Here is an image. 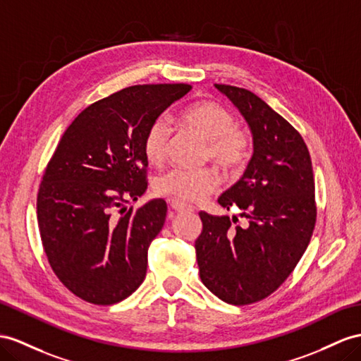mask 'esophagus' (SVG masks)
I'll return each instance as SVG.
<instances>
[{
  "instance_id": "34e87169",
  "label": "esophagus",
  "mask_w": 361,
  "mask_h": 361,
  "mask_svg": "<svg viewBox=\"0 0 361 361\" xmlns=\"http://www.w3.org/2000/svg\"><path fill=\"white\" fill-rule=\"evenodd\" d=\"M169 206H171V209L175 210V212H192V210H193L190 206L184 204V202H181V201H178V200H171V201H169Z\"/></svg>"
}]
</instances>
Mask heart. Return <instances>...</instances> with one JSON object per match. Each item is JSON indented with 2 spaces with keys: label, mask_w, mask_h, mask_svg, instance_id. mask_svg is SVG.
Masks as SVG:
<instances>
[{
  "label": "heart",
  "mask_w": 361,
  "mask_h": 361,
  "mask_svg": "<svg viewBox=\"0 0 361 361\" xmlns=\"http://www.w3.org/2000/svg\"><path fill=\"white\" fill-rule=\"evenodd\" d=\"M181 122L207 142L206 157L228 173H239L250 161L252 137L238 128L233 114L218 102H197L183 111ZM171 126L164 117L155 118L143 137V154L154 166H160L168 154ZM221 177L216 169L173 168L160 173L154 181L159 195L195 202L218 189Z\"/></svg>",
  "instance_id": "obj_1"
}]
</instances>
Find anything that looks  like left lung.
<instances>
[{"label": "left lung", "instance_id": "left-lung-1", "mask_svg": "<svg viewBox=\"0 0 361 361\" xmlns=\"http://www.w3.org/2000/svg\"><path fill=\"white\" fill-rule=\"evenodd\" d=\"M241 111L253 134L255 152L244 177L219 197L239 207L248 226L200 212L195 241L202 283L221 300L250 305L269 298L300 261L316 226L314 175L298 129L255 92L216 84Z\"/></svg>", "mask_w": 361, "mask_h": 361}]
</instances>
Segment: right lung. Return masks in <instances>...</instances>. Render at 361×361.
<instances>
[{"label":"right lung","instance_id":"1","mask_svg":"<svg viewBox=\"0 0 361 361\" xmlns=\"http://www.w3.org/2000/svg\"><path fill=\"white\" fill-rule=\"evenodd\" d=\"M192 87L134 85L73 120L39 184L36 210L45 256L82 300L122 302L142 285L147 248L164 224V200L134 210L147 188L146 129Z\"/></svg>","mask_w":361,"mask_h":361}]
</instances>
